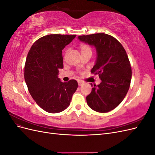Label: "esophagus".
I'll list each match as a JSON object with an SVG mask.
<instances>
[{
  "mask_svg": "<svg viewBox=\"0 0 155 155\" xmlns=\"http://www.w3.org/2000/svg\"><path fill=\"white\" fill-rule=\"evenodd\" d=\"M78 85H79V86H81V85H83V82L82 81H81V80H78Z\"/></svg>",
  "mask_w": 155,
  "mask_h": 155,
  "instance_id": "esophagus-1",
  "label": "esophagus"
}]
</instances>
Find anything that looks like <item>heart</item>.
Instances as JSON below:
<instances>
[{"label":"heart","instance_id":"b5f03b06","mask_svg":"<svg viewBox=\"0 0 155 155\" xmlns=\"http://www.w3.org/2000/svg\"><path fill=\"white\" fill-rule=\"evenodd\" d=\"M80 50L81 54H85L87 52H91L92 53V50L90 46L87 45H82L80 46Z\"/></svg>","mask_w":155,"mask_h":155}]
</instances>
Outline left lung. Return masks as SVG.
Wrapping results in <instances>:
<instances>
[{"mask_svg": "<svg viewBox=\"0 0 155 155\" xmlns=\"http://www.w3.org/2000/svg\"><path fill=\"white\" fill-rule=\"evenodd\" d=\"M78 39L96 48L97 59L91 73L99 75L101 80L97 86L91 84L87 104L96 112H109L120 104L129 91L132 70L127 54L118 40L104 33L80 35Z\"/></svg>", "mask_w": 155, "mask_h": 155, "instance_id": "1", "label": "left lung"}]
</instances>
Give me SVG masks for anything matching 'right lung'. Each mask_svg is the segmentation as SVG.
<instances>
[{
  "instance_id": "1",
  "label": "right lung",
  "mask_w": 155,
  "mask_h": 155,
  "mask_svg": "<svg viewBox=\"0 0 155 155\" xmlns=\"http://www.w3.org/2000/svg\"><path fill=\"white\" fill-rule=\"evenodd\" d=\"M76 35L51 34L33 44L25 66V79L30 95L41 108L58 113L70 105L78 84L75 79L63 83L58 78L63 68L62 50Z\"/></svg>"
}]
</instances>
